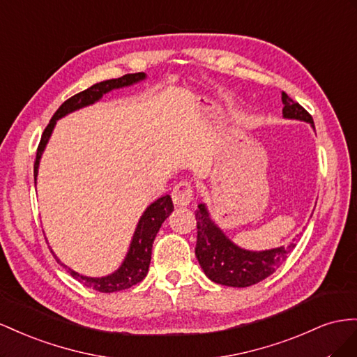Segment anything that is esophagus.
<instances>
[{"instance_id":"esophagus-1","label":"esophagus","mask_w":357,"mask_h":357,"mask_svg":"<svg viewBox=\"0 0 357 357\" xmlns=\"http://www.w3.org/2000/svg\"><path fill=\"white\" fill-rule=\"evenodd\" d=\"M195 197V187L190 181H181L172 191V199L176 206H187Z\"/></svg>"}]
</instances>
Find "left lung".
<instances>
[{"label": "left lung", "mask_w": 357, "mask_h": 357, "mask_svg": "<svg viewBox=\"0 0 357 357\" xmlns=\"http://www.w3.org/2000/svg\"><path fill=\"white\" fill-rule=\"evenodd\" d=\"M284 118L301 119L314 127L312 116L286 93L281 94ZM197 243L196 257L202 269L217 284L229 287H250L268 278L286 261L289 254L296 247V239L289 245L268 251H247L236 247L212 222L205 205L196 211Z\"/></svg>", "instance_id": "obj_1"}]
</instances>
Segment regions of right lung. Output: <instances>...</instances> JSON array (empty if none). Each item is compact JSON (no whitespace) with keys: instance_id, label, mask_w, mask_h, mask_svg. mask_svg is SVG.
Listing matches in <instances>:
<instances>
[{"instance_id":"right-lung-1","label":"right lung","mask_w":357,"mask_h":357,"mask_svg":"<svg viewBox=\"0 0 357 357\" xmlns=\"http://www.w3.org/2000/svg\"><path fill=\"white\" fill-rule=\"evenodd\" d=\"M142 79H145V73H131V75L121 76L118 79H109V80H105V82L96 84L91 88L82 91V93H79L73 97H70L68 100H66L54 114L52 119H50L47 127L43 131L42 139H40V144L37 148V155H36V161H34V181L37 179L40 157H42L47 140H49L50 135H52V130L56 124V119L63 118L64 115L70 114V112L77 110V109L88 106V105H93L94 101L103 97V94L109 93V91H112V89L128 86L131 84L139 82V80H142ZM172 211H173V203H172L170 196H162L152 203V205L148 206V209L144 212V215L140 217V221H139L137 229L135 231L133 241H131L127 257L116 272H114L112 275H107V277H101V278L84 277V275L71 271L70 268L67 269V272L75 280L82 282L84 286H86L89 289H94L101 293H114V291L126 290V289L136 286L137 282H140L146 277L149 263H151L152 243H154V239L157 236L162 221H165L170 215ZM56 261L59 264H63L58 259H56ZM63 266L67 268L66 264H63Z\"/></svg>"}]
</instances>
